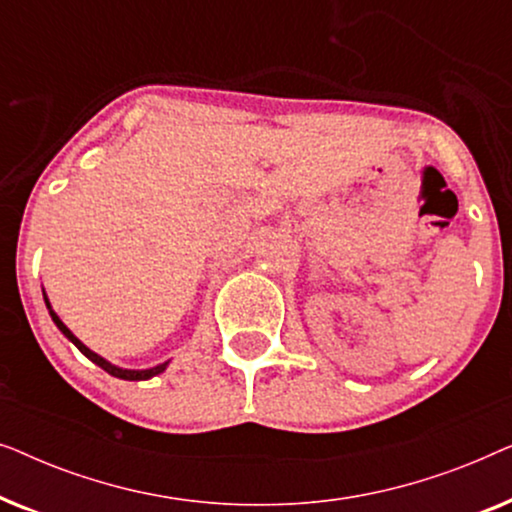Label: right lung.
I'll return each mask as SVG.
<instances>
[{
	"instance_id": "add662e5",
	"label": "right lung",
	"mask_w": 512,
	"mask_h": 512,
	"mask_svg": "<svg viewBox=\"0 0 512 512\" xmlns=\"http://www.w3.org/2000/svg\"><path fill=\"white\" fill-rule=\"evenodd\" d=\"M46 307H48V312H51V317H53V321H55V326H58V328H60V331H62V333H65V335H67V338H69V340H72L76 347H79V352H81V354H86V356H88V359H90V361H93V363H97V366H100L102 370H107V373H109V375H114V377H121V380H149V377H153V375H158V373H163V370H165V366H167V363H160V366H156V368H149V370H125V368L111 366V363H109V361H104V359H102V356H97L95 352H90V349H88L86 345H83V342H81L79 338H76V335H74L72 331H69V328H67L65 324H62V321H60V317H58V314H55V312L51 310V305H48V300H46Z\"/></svg>"
}]
</instances>
